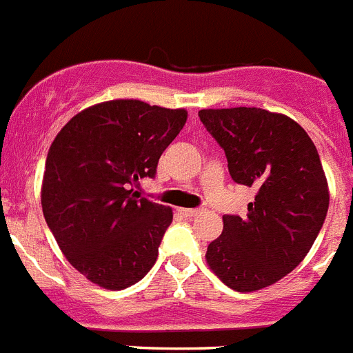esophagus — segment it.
<instances>
[{"label":"esophagus","instance_id":"esophagus-1","mask_svg":"<svg viewBox=\"0 0 353 353\" xmlns=\"http://www.w3.org/2000/svg\"><path fill=\"white\" fill-rule=\"evenodd\" d=\"M180 213H182L183 216H187V219H194V216H198L199 213H201V210L199 208H182L180 210Z\"/></svg>","mask_w":353,"mask_h":353}]
</instances>
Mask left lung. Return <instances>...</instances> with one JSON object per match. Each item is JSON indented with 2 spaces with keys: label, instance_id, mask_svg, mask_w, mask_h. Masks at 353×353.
Here are the masks:
<instances>
[{
  "label": "left lung",
  "instance_id": "8db88e82",
  "mask_svg": "<svg viewBox=\"0 0 353 353\" xmlns=\"http://www.w3.org/2000/svg\"><path fill=\"white\" fill-rule=\"evenodd\" d=\"M228 157L231 179L254 187L245 216L224 215V231L208 245L206 263L238 292L273 285L301 263L329 208L319 152L305 129L263 108L199 112Z\"/></svg>",
  "mask_w": 353,
  "mask_h": 353
}]
</instances>
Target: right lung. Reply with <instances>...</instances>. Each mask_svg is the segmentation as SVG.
<instances>
[{"instance_id":"add662e5","label":"right lung","mask_w":353,"mask_h":353,"mask_svg":"<svg viewBox=\"0 0 353 353\" xmlns=\"http://www.w3.org/2000/svg\"><path fill=\"white\" fill-rule=\"evenodd\" d=\"M183 108L113 99L77 113L52 141L41 208L70 264L96 285H134L157 261L170 206L137 198L159 157L185 125Z\"/></svg>"}]
</instances>
